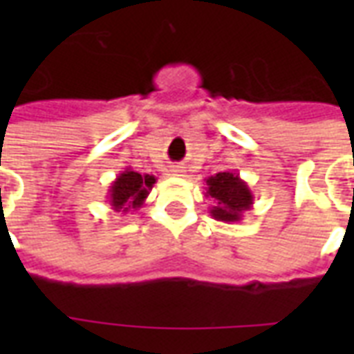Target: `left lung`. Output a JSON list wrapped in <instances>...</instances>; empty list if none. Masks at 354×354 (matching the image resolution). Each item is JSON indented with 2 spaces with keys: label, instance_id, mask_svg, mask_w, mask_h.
<instances>
[{
  "label": "left lung",
  "instance_id": "8db88e82",
  "mask_svg": "<svg viewBox=\"0 0 354 354\" xmlns=\"http://www.w3.org/2000/svg\"><path fill=\"white\" fill-rule=\"evenodd\" d=\"M205 196L215 200L209 213L215 221L239 222L242 215L252 209L253 194L248 183L235 172H216L205 180Z\"/></svg>",
  "mask_w": 354,
  "mask_h": 354
}]
</instances>
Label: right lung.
<instances>
[{
    "label": "right lung",
    "instance_id": "1",
    "mask_svg": "<svg viewBox=\"0 0 354 354\" xmlns=\"http://www.w3.org/2000/svg\"><path fill=\"white\" fill-rule=\"evenodd\" d=\"M156 183V178L150 174H139L132 171L130 167L119 172L108 189V202L113 211L118 213H128L132 209H139L145 204V200L152 191V185Z\"/></svg>",
    "mask_w": 354,
    "mask_h": 354
}]
</instances>
